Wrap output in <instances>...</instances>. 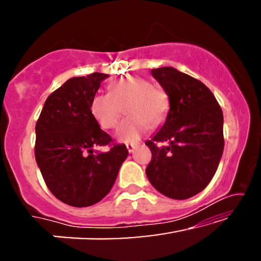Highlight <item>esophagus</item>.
<instances>
[{
	"mask_svg": "<svg viewBox=\"0 0 261 261\" xmlns=\"http://www.w3.org/2000/svg\"><path fill=\"white\" fill-rule=\"evenodd\" d=\"M127 146V149H128V152H129V153H133L134 152V149L135 148H137V144H127L126 145Z\"/></svg>",
	"mask_w": 261,
	"mask_h": 261,
	"instance_id": "esophagus-1",
	"label": "esophagus"
}]
</instances>
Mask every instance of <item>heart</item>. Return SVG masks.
I'll list each match as a JSON object with an SVG mask.
<instances>
[{"mask_svg":"<svg viewBox=\"0 0 261 261\" xmlns=\"http://www.w3.org/2000/svg\"><path fill=\"white\" fill-rule=\"evenodd\" d=\"M108 94H97L91 99L90 112L99 126L112 129L126 107V117L115 137L124 144H135L147 127H156L165 121L170 108L165 90L147 78L128 76L109 84Z\"/></svg>","mask_w":261,"mask_h":261,"instance_id":"obj_1","label":"heart"}]
</instances>
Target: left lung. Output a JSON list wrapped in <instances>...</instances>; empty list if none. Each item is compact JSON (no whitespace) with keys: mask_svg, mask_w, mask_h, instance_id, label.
<instances>
[{"mask_svg":"<svg viewBox=\"0 0 261 261\" xmlns=\"http://www.w3.org/2000/svg\"><path fill=\"white\" fill-rule=\"evenodd\" d=\"M152 76L169 96L166 121L146 141L152 160L146 174L166 197L187 199L210 183L223 153V114L215 96L201 81L165 66ZM169 142L167 146H158Z\"/></svg>","mask_w":261,"mask_h":261,"instance_id":"left-lung-1","label":"left lung"}]
</instances>
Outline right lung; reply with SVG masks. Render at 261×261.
Segmentation results:
<instances>
[{
	"label": "right lung",
	"instance_id": "add662e5",
	"mask_svg": "<svg viewBox=\"0 0 261 261\" xmlns=\"http://www.w3.org/2000/svg\"><path fill=\"white\" fill-rule=\"evenodd\" d=\"M109 74L73 77L46 99L35 126V160L49 191L59 201L82 208L101 201L112 190L128 155L124 145L99 128L91 99ZM110 144L108 152H94Z\"/></svg>",
	"mask_w": 261,
	"mask_h": 261
}]
</instances>
